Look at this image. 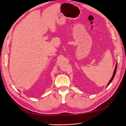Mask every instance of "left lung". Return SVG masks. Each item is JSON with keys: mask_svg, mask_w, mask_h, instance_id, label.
I'll use <instances>...</instances> for the list:
<instances>
[{"mask_svg": "<svg viewBox=\"0 0 126 126\" xmlns=\"http://www.w3.org/2000/svg\"><path fill=\"white\" fill-rule=\"evenodd\" d=\"M117 62L116 63V66H115V69H114V73H113V76H112V77L111 78V80H110V81H109V82L108 83V85H107V87L110 84V83L112 81V80H113V79H114V77H115V74H116V70H117Z\"/></svg>", "mask_w": 126, "mask_h": 126, "instance_id": "left-lung-1", "label": "left lung"}]
</instances>
